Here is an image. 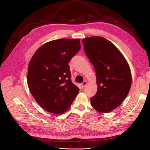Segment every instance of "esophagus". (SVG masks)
<instances>
[{"instance_id":"34e87169","label":"esophagus","mask_w":150,"mask_h":150,"mask_svg":"<svg viewBox=\"0 0 150 150\" xmlns=\"http://www.w3.org/2000/svg\"><path fill=\"white\" fill-rule=\"evenodd\" d=\"M86 84H87V82L86 81H84V82H82V83L81 84V87L82 88H84L86 86Z\"/></svg>"}]
</instances>
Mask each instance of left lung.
<instances>
[{"label":"left lung","instance_id":"left-lung-1","mask_svg":"<svg viewBox=\"0 0 150 150\" xmlns=\"http://www.w3.org/2000/svg\"><path fill=\"white\" fill-rule=\"evenodd\" d=\"M82 43L97 75V91L90 98L91 106L98 112H110L122 103L131 88L128 63L117 47L103 37H87Z\"/></svg>","mask_w":150,"mask_h":150}]
</instances>
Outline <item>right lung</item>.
<instances>
[{
  "label": "right lung",
  "mask_w": 150,
  "mask_h": 150,
  "mask_svg": "<svg viewBox=\"0 0 150 150\" xmlns=\"http://www.w3.org/2000/svg\"><path fill=\"white\" fill-rule=\"evenodd\" d=\"M81 47L78 39L54 40L40 46L30 60L28 88L37 103L50 113H64L79 93L70 79L68 63Z\"/></svg>",
  "instance_id": "add662e5"
}]
</instances>
